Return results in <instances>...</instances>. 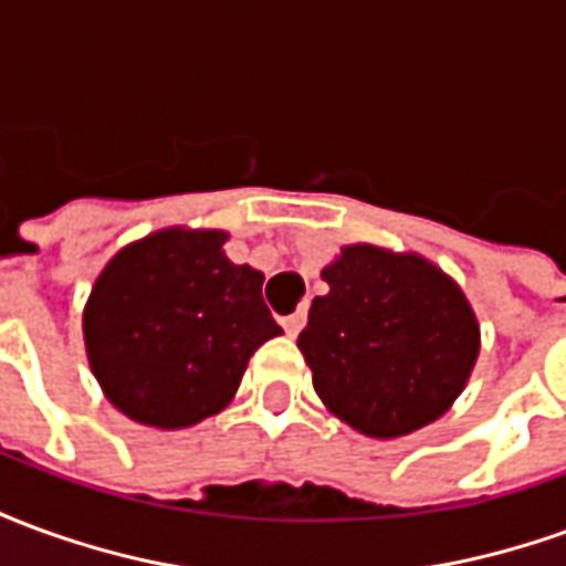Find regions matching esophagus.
<instances>
[{
  "mask_svg": "<svg viewBox=\"0 0 566 566\" xmlns=\"http://www.w3.org/2000/svg\"><path fill=\"white\" fill-rule=\"evenodd\" d=\"M303 324H306V308H300V312H294V315H287V318L282 321V327L287 336H296V333L303 331Z\"/></svg>",
  "mask_w": 566,
  "mask_h": 566,
  "instance_id": "esophagus-1",
  "label": "esophagus"
}]
</instances>
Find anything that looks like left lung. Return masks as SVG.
Segmentation results:
<instances>
[{
    "instance_id": "obj_1",
    "label": "left lung",
    "mask_w": 566,
    "mask_h": 566,
    "mask_svg": "<svg viewBox=\"0 0 566 566\" xmlns=\"http://www.w3.org/2000/svg\"><path fill=\"white\" fill-rule=\"evenodd\" d=\"M300 352L333 416L373 439L409 437L449 412L479 357L461 284L416 251L343 245L321 270Z\"/></svg>"
}]
</instances>
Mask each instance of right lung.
I'll return each mask as SVG.
<instances>
[{
    "mask_svg": "<svg viewBox=\"0 0 566 566\" xmlns=\"http://www.w3.org/2000/svg\"><path fill=\"white\" fill-rule=\"evenodd\" d=\"M227 230L163 227L129 242L84 303V348L105 400L181 430L230 406L260 345L279 336L263 272L233 263Z\"/></svg>",
    "mask_w": 566,
    "mask_h": 566,
    "instance_id": "obj_1",
    "label": "right lung"
}]
</instances>
